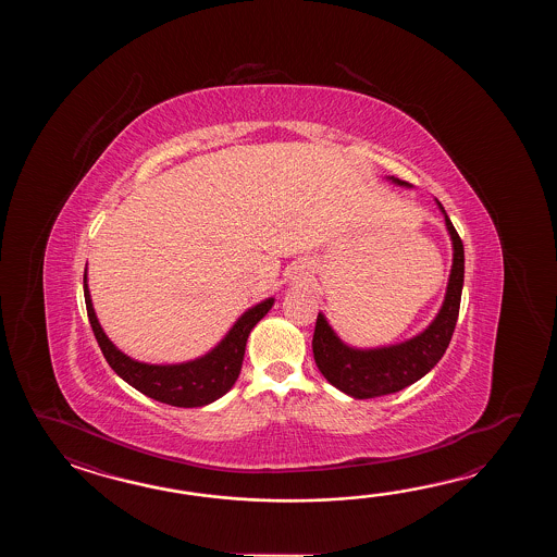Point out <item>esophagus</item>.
I'll use <instances>...</instances> for the list:
<instances>
[{
    "label": "esophagus",
    "instance_id": "esophagus-1",
    "mask_svg": "<svg viewBox=\"0 0 557 557\" xmlns=\"http://www.w3.org/2000/svg\"><path fill=\"white\" fill-rule=\"evenodd\" d=\"M296 284H305L308 281V269L307 267H300L298 271H296L295 278H293Z\"/></svg>",
    "mask_w": 557,
    "mask_h": 557
}]
</instances>
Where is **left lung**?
Listing matches in <instances>:
<instances>
[{
    "label": "left lung",
    "instance_id": "8db88e82",
    "mask_svg": "<svg viewBox=\"0 0 557 557\" xmlns=\"http://www.w3.org/2000/svg\"><path fill=\"white\" fill-rule=\"evenodd\" d=\"M388 181L400 187H410L400 178L388 177ZM438 207L444 213L454 255L444 302L436 319L432 320L424 331L400 344L380 348H355L343 343L338 334L332 331L329 320L319 312L312 336L314 362L322 376L329 380L334 388L352 398H376L414 384L416 380L426 376L428 372L438 364L440 358L450 344L462 298L463 245L444 207L440 202Z\"/></svg>",
    "mask_w": 557,
    "mask_h": 557
}]
</instances>
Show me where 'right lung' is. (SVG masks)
Listing matches in <instances>:
<instances>
[{
  "mask_svg": "<svg viewBox=\"0 0 557 557\" xmlns=\"http://www.w3.org/2000/svg\"><path fill=\"white\" fill-rule=\"evenodd\" d=\"M84 293L87 317L109 367L135 391L153 398L157 403L171 404L177 408L207 406L233 388L240 374L250 331L274 305V298L271 296L243 312L240 319L233 324V329L226 332L225 338L207 355L178 364H147L121 352L117 346L107 338L95 314L87 286V271L84 274Z\"/></svg>",
  "mask_w": 557,
  "mask_h": 557,
  "instance_id": "obj_1",
  "label": "right lung"
}]
</instances>
